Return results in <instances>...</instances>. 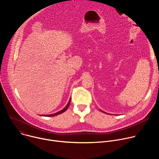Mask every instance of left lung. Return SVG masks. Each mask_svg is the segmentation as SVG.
<instances>
[{"mask_svg": "<svg viewBox=\"0 0 159 159\" xmlns=\"http://www.w3.org/2000/svg\"><path fill=\"white\" fill-rule=\"evenodd\" d=\"M102 112H103V111H102Z\"/></svg>", "mask_w": 159, "mask_h": 159, "instance_id": "obj_1", "label": "left lung"}]
</instances>
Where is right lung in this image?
Returning a JSON list of instances; mask_svg holds the SVG:
<instances>
[{"label": "right lung", "mask_w": 159, "mask_h": 159, "mask_svg": "<svg viewBox=\"0 0 159 159\" xmlns=\"http://www.w3.org/2000/svg\"><path fill=\"white\" fill-rule=\"evenodd\" d=\"M70 100H71V99H70V100H69V102H68V104H67V105L62 109V110H61V111H58V112H56V113H54V114H52V115H43L44 116H56V115H60V114H61V113H63V112H65L67 109H68V107H69V105H70Z\"/></svg>", "instance_id": "add662e5"}]
</instances>
